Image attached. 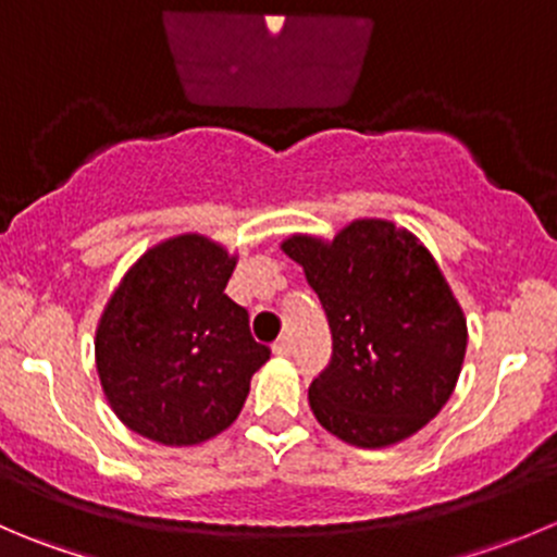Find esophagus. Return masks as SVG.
Wrapping results in <instances>:
<instances>
[{
    "instance_id": "34e87169",
    "label": "esophagus",
    "mask_w": 557,
    "mask_h": 557,
    "mask_svg": "<svg viewBox=\"0 0 557 557\" xmlns=\"http://www.w3.org/2000/svg\"><path fill=\"white\" fill-rule=\"evenodd\" d=\"M272 350L277 356H290V354H294V343H290V337H280L277 343L272 345Z\"/></svg>"
}]
</instances>
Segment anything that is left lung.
I'll return each mask as SVG.
<instances>
[{
	"label": "left lung",
	"instance_id": "left-lung-1",
	"mask_svg": "<svg viewBox=\"0 0 557 557\" xmlns=\"http://www.w3.org/2000/svg\"><path fill=\"white\" fill-rule=\"evenodd\" d=\"M280 247L305 269L332 332V361L310 383L321 428L361 449L419 433L455 392L468 345L460 301L428 247L375 218Z\"/></svg>",
	"mask_w": 557,
	"mask_h": 557
}]
</instances>
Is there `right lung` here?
<instances>
[{
    "instance_id": "1",
    "label": "right lung",
    "mask_w": 557,
    "mask_h": 557,
    "mask_svg": "<svg viewBox=\"0 0 557 557\" xmlns=\"http://www.w3.org/2000/svg\"><path fill=\"white\" fill-rule=\"evenodd\" d=\"M236 256L201 234L144 252L95 332L100 386L119 422L163 446H196L236 422L269 359L225 285Z\"/></svg>"
}]
</instances>
